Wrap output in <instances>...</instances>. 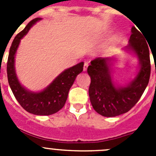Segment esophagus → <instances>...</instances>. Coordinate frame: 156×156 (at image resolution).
Masks as SVG:
<instances>
[{
    "mask_svg": "<svg viewBox=\"0 0 156 156\" xmlns=\"http://www.w3.org/2000/svg\"><path fill=\"white\" fill-rule=\"evenodd\" d=\"M87 67H88V63L84 62V65H83V71L86 72L87 69Z\"/></svg>",
    "mask_w": 156,
    "mask_h": 156,
    "instance_id": "1",
    "label": "esophagus"
}]
</instances>
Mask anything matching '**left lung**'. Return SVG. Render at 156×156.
Wrapping results in <instances>:
<instances>
[{
  "instance_id": "obj_1",
  "label": "left lung",
  "mask_w": 156,
  "mask_h": 156,
  "mask_svg": "<svg viewBox=\"0 0 156 156\" xmlns=\"http://www.w3.org/2000/svg\"><path fill=\"white\" fill-rule=\"evenodd\" d=\"M142 34L132 27L129 44L124 48L125 51L134 54L139 61L137 75L124 86L117 85L112 77L115 58H97L88 66L87 73L91 80L89 97L94 109L100 115L114 117L127 112L148 86L151 73L149 48Z\"/></svg>"
}]
</instances>
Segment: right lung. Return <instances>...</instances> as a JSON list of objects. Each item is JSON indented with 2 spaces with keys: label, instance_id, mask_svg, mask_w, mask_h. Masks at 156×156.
<instances>
[{
  "label": "right lung",
  "instance_id": "right-lung-1",
  "mask_svg": "<svg viewBox=\"0 0 156 156\" xmlns=\"http://www.w3.org/2000/svg\"><path fill=\"white\" fill-rule=\"evenodd\" d=\"M41 18H36L28 23L24 30L14 39L9 51L7 74L8 83L18 102L26 111L37 115H49L56 113L66 104L68 94L76 77L83 71V64L81 62L76 66L65 69L46 88L39 92L27 90L20 83L15 67V58L20 41L29 30Z\"/></svg>",
  "mask_w": 156,
  "mask_h": 156
}]
</instances>
